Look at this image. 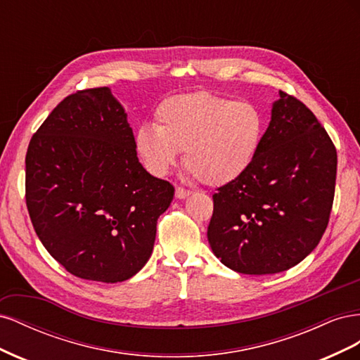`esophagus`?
<instances>
[{
  "label": "esophagus",
  "instance_id": "1",
  "mask_svg": "<svg viewBox=\"0 0 360 360\" xmlns=\"http://www.w3.org/2000/svg\"><path fill=\"white\" fill-rule=\"evenodd\" d=\"M189 195H191V191L184 189V188H176V198L184 200V198H188Z\"/></svg>",
  "mask_w": 360,
  "mask_h": 360
}]
</instances>
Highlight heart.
<instances>
[{
	"mask_svg": "<svg viewBox=\"0 0 360 360\" xmlns=\"http://www.w3.org/2000/svg\"><path fill=\"white\" fill-rule=\"evenodd\" d=\"M156 126L141 124L134 144L144 167L162 177L179 160L209 186L240 179L263 144L266 118L250 102H234L209 91L172 96L156 110Z\"/></svg>",
	"mask_w": 360,
	"mask_h": 360,
	"instance_id": "heart-1",
	"label": "heart"
}]
</instances>
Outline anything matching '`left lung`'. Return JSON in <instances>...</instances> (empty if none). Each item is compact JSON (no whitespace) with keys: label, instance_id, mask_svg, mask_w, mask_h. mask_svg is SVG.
I'll list each match as a JSON object with an SVG mask.
<instances>
[{"label":"left lung","instance_id":"left-lung-1","mask_svg":"<svg viewBox=\"0 0 360 360\" xmlns=\"http://www.w3.org/2000/svg\"><path fill=\"white\" fill-rule=\"evenodd\" d=\"M336 150L319 120L279 91L252 167L213 195V254L237 274L288 270L319 245L329 222Z\"/></svg>","mask_w":360,"mask_h":360}]
</instances>
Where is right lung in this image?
I'll use <instances>...</instances> for the list:
<instances>
[{"label": "right lung", "mask_w": 360, "mask_h": 360, "mask_svg": "<svg viewBox=\"0 0 360 360\" xmlns=\"http://www.w3.org/2000/svg\"><path fill=\"white\" fill-rule=\"evenodd\" d=\"M25 168L32 226L69 274L112 284L146 266L174 188L141 165L108 86L58 103L31 138Z\"/></svg>", "instance_id": "right-lung-1"}]
</instances>
